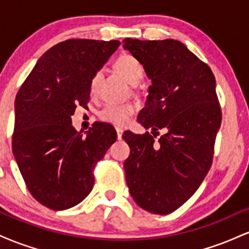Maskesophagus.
I'll return each instance as SVG.
<instances>
[{
  "instance_id": "34e87169",
  "label": "esophagus",
  "mask_w": 249,
  "mask_h": 249,
  "mask_svg": "<svg viewBox=\"0 0 249 249\" xmlns=\"http://www.w3.org/2000/svg\"><path fill=\"white\" fill-rule=\"evenodd\" d=\"M116 131H117V138L121 141L122 139V136H123V128L121 127H116Z\"/></svg>"
}]
</instances>
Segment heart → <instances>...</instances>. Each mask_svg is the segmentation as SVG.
<instances>
[{
	"instance_id": "1",
	"label": "heart",
	"mask_w": 249,
	"mask_h": 249,
	"mask_svg": "<svg viewBox=\"0 0 249 249\" xmlns=\"http://www.w3.org/2000/svg\"><path fill=\"white\" fill-rule=\"evenodd\" d=\"M117 72L123 78L126 79L131 84H137L142 79L144 73V68L142 63L132 55L123 53L113 63ZM99 79H101V72L95 73L90 82V93L95 95L97 88H98ZM137 111V105L133 103H124V104H107L99 112V117L103 121L111 123L113 125H124L128 122V119L132 117Z\"/></svg>"
}]
</instances>
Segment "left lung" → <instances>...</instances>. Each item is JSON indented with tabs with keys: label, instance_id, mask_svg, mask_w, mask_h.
<instances>
[{
	"label": "left lung",
	"instance_id": "8db88e82",
	"mask_svg": "<svg viewBox=\"0 0 249 249\" xmlns=\"http://www.w3.org/2000/svg\"><path fill=\"white\" fill-rule=\"evenodd\" d=\"M123 47L152 82L138 122L155 136H123L131 150L124 161L126 184L142 210L170 214L193 196L212 165L221 124L215 78L206 63L176 39L125 38ZM161 128L167 133L156 142Z\"/></svg>",
	"mask_w": 249,
	"mask_h": 249
}]
</instances>
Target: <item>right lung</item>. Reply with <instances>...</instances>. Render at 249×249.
<instances>
[{"label": "right lung", "mask_w": 249, "mask_h": 249, "mask_svg": "<svg viewBox=\"0 0 249 249\" xmlns=\"http://www.w3.org/2000/svg\"><path fill=\"white\" fill-rule=\"evenodd\" d=\"M119 41L68 39L39 57L15 99L13 153L31 196L53 211L91 192L93 168L116 142L115 128L95 123L77 132L71 116L90 101V82Z\"/></svg>", "instance_id": "1"}]
</instances>
